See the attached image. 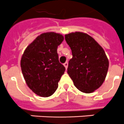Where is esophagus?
<instances>
[{"label": "esophagus", "instance_id": "1", "mask_svg": "<svg viewBox=\"0 0 124 124\" xmlns=\"http://www.w3.org/2000/svg\"><path fill=\"white\" fill-rule=\"evenodd\" d=\"M63 65H64V67H65V69H67V67H68V62H65V63H63Z\"/></svg>", "mask_w": 124, "mask_h": 124}]
</instances>
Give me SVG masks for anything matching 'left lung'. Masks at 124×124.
<instances>
[{
    "mask_svg": "<svg viewBox=\"0 0 124 124\" xmlns=\"http://www.w3.org/2000/svg\"><path fill=\"white\" fill-rule=\"evenodd\" d=\"M65 39L72 54L67 73L74 85L84 93H92L102 85L108 69V60L102 47L92 37L72 32Z\"/></svg>",
    "mask_w": 124,
    "mask_h": 124,
    "instance_id": "obj_1",
    "label": "left lung"
}]
</instances>
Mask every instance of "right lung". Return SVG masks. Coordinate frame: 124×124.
Returning <instances> with one entry per match:
<instances>
[{
  "label": "right lung",
  "instance_id": "obj_1",
  "mask_svg": "<svg viewBox=\"0 0 124 124\" xmlns=\"http://www.w3.org/2000/svg\"><path fill=\"white\" fill-rule=\"evenodd\" d=\"M63 35L46 32L39 35L25 50L20 61L23 77L28 87L43 97L53 94L64 74L65 67L59 62L58 46Z\"/></svg>",
  "mask_w": 124,
  "mask_h": 124
}]
</instances>
